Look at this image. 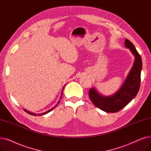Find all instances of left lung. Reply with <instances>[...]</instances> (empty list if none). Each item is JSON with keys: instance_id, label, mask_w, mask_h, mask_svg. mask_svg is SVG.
<instances>
[{"instance_id": "obj_1", "label": "left lung", "mask_w": 151, "mask_h": 151, "mask_svg": "<svg viewBox=\"0 0 151 151\" xmlns=\"http://www.w3.org/2000/svg\"><path fill=\"white\" fill-rule=\"evenodd\" d=\"M125 46L134 55V60L123 84L116 93L105 96L101 94L96 87L90 89L89 96L93 104L105 112L116 113L125 107L136 97L140 87L142 60L133 44L125 40Z\"/></svg>"}]
</instances>
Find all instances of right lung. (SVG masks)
I'll return each mask as SVG.
<instances>
[{"instance_id": "add662e5", "label": "right lung", "mask_w": 151, "mask_h": 151, "mask_svg": "<svg viewBox=\"0 0 151 151\" xmlns=\"http://www.w3.org/2000/svg\"><path fill=\"white\" fill-rule=\"evenodd\" d=\"M65 86V85L64 86H63V89H62V92H61V96H60V99H59V101L58 102V104H57L56 105H55L54 107H52L51 109H49L48 111H46V112H45V113H41V114H36V113H32V112H30V111H28V110H27V109H24L25 111H26V113H27L28 114H30V115H33V116H43V115H45V114H47V113H48L49 112L51 111L52 110H53L55 107H56V106L58 105V104H59L60 100V99H61V98H62V93H63V89H64Z\"/></svg>"}]
</instances>
